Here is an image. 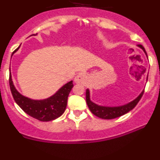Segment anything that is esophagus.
Segmentation results:
<instances>
[{
    "label": "esophagus",
    "mask_w": 160,
    "mask_h": 160,
    "mask_svg": "<svg viewBox=\"0 0 160 160\" xmlns=\"http://www.w3.org/2000/svg\"><path fill=\"white\" fill-rule=\"evenodd\" d=\"M85 75L83 74V73H78L77 76L75 77V78H74V82H75L76 83H80V82H83L85 81Z\"/></svg>",
    "instance_id": "34e87169"
}]
</instances>
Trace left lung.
<instances>
[{"label": "left lung", "mask_w": 160, "mask_h": 160, "mask_svg": "<svg viewBox=\"0 0 160 160\" xmlns=\"http://www.w3.org/2000/svg\"><path fill=\"white\" fill-rule=\"evenodd\" d=\"M138 46L141 48L147 55V53L145 51V49H144L143 46L142 45H138ZM148 77H147V79H148ZM143 92L144 90H142V92L140 93V94L135 99L127 103V104H124L122 106H118V107H105V106H99L96 104V103L93 102L90 100V90H89V89H87V91H86V100H87V106H88L90 111L94 115H96L98 118H103V119H112V118L122 116V115L131 111L137 105V103L139 102V100L141 99V98H142V94H143Z\"/></svg>", "instance_id": "left-lung-1"}]
</instances>
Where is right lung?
Segmentation results:
<instances>
[{"instance_id":"obj_1","label":"right lung","mask_w":160,"mask_h":160,"mask_svg":"<svg viewBox=\"0 0 160 160\" xmlns=\"http://www.w3.org/2000/svg\"><path fill=\"white\" fill-rule=\"evenodd\" d=\"M19 48L20 46L12 52V56ZM9 87L15 102L26 114L42 122H48L56 119L64 113L67 105L68 96L73 84V81L69 82L61 87L53 95L41 100L31 99L20 94L12 82L11 73H9Z\"/></svg>"}]
</instances>
